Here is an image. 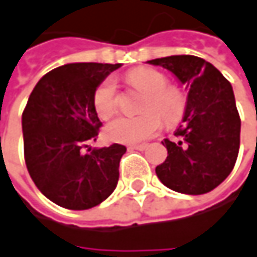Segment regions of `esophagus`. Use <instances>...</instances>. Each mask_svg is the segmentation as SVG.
<instances>
[{
  "label": "esophagus",
  "mask_w": 257,
  "mask_h": 257,
  "mask_svg": "<svg viewBox=\"0 0 257 257\" xmlns=\"http://www.w3.org/2000/svg\"><path fill=\"white\" fill-rule=\"evenodd\" d=\"M147 147H149L147 144H135V146H131V149H134V150H140V152H144Z\"/></svg>",
  "instance_id": "esophagus-1"
}]
</instances>
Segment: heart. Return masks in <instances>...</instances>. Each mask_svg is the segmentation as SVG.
<instances>
[{
	"label": "heart",
	"mask_w": 257,
	"mask_h": 257,
	"mask_svg": "<svg viewBox=\"0 0 257 257\" xmlns=\"http://www.w3.org/2000/svg\"><path fill=\"white\" fill-rule=\"evenodd\" d=\"M128 81L135 89L146 94L141 105L144 114L138 117L119 116L113 119L105 128V137L108 140L134 144L150 138L162 126L159 114L168 125H175L182 119L187 108L185 95L175 86H168L169 81L162 72L150 67H138L129 72ZM92 105L98 117L104 120L116 113L117 92L114 79L107 78L100 82L92 95Z\"/></svg>",
	"instance_id": "1"
}]
</instances>
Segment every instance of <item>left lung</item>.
Returning a JSON list of instances; mask_svg holds the SVG:
<instances>
[{"instance_id":"1","label":"left lung","mask_w":257,"mask_h":257,"mask_svg":"<svg viewBox=\"0 0 257 257\" xmlns=\"http://www.w3.org/2000/svg\"><path fill=\"white\" fill-rule=\"evenodd\" d=\"M176 76L188 89L175 141H162L168 157L156 168L163 185L182 194H206L234 169L241 120L231 83L209 61L196 56L149 60Z\"/></svg>"}]
</instances>
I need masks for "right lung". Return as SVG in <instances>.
<instances>
[{"label":"right lung","instance_id":"obj_1","mask_svg":"<svg viewBox=\"0 0 257 257\" xmlns=\"http://www.w3.org/2000/svg\"><path fill=\"white\" fill-rule=\"evenodd\" d=\"M119 67V63L60 66L39 79L23 110L28 172L38 190L64 209H91L117 185L126 147L91 149L88 144L97 140L101 126L92 105L94 91Z\"/></svg>","mask_w":257,"mask_h":257}]
</instances>
